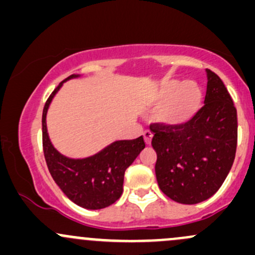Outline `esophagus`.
Returning a JSON list of instances; mask_svg holds the SVG:
<instances>
[{
    "mask_svg": "<svg viewBox=\"0 0 255 255\" xmlns=\"http://www.w3.org/2000/svg\"><path fill=\"white\" fill-rule=\"evenodd\" d=\"M143 137H144V141H146V143L150 144V142H152V138H153V133L150 132L149 130H146L143 132Z\"/></svg>",
    "mask_w": 255,
    "mask_h": 255,
    "instance_id": "1",
    "label": "esophagus"
}]
</instances>
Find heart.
Instances as JSON below:
<instances>
[{
    "label": "heart",
    "mask_w": 255,
    "mask_h": 255,
    "mask_svg": "<svg viewBox=\"0 0 255 255\" xmlns=\"http://www.w3.org/2000/svg\"><path fill=\"white\" fill-rule=\"evenodd\" d=\"M152 103L163 106L159 113L161 122L179 128L197 116L203 103V92L194 83L169 81L155 92Z\"/></svg>",
    "instance_id": "heart-1"
}]
</instances>
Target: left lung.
Returning a JSON list of instances; mask_svg holds the SVG:
<instances>
[{"instance_id":"left-lung-1","label":"left lung","mask_w":255,"mask_h":255,"mask_svg":"<svg viewBox=\"0 0 255 255\" xmlns=\"http://www.w3.org/2000/svg\"><path fill=\"white\" fill-rule=\"evenodd\" d=\"M205 105L187 124L152 123L161 192L182 204L210 198L225 181L237 148V111L223 80L208 69Z\"/></svg>"}]
</instances>
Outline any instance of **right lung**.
I'll return each instance as SVG.
<instances>
[{"instance_id": "1", "label": "right lung", "mask_w": 255, "mask_h": 255, "mask_svg": "<svg viewBox=\"0 0 255 255\" xmlns=\"http://www.w3.org/2000/svg\"><path fill=\"white\" fill-rule=\"evenodd\" d=\"M76 75H70L72 79ZM63 80L46 101L42 113V147L52 177L65 196L86 209H102L120 198L125 170L146 147L142 136L135 139L117 141L86 159H69L57 152L48 138L46 114Z\"/></svg>"}]
</instances>
